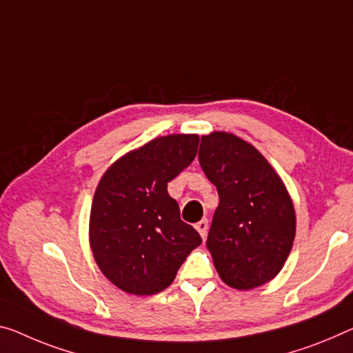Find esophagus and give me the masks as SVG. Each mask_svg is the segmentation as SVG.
<instances>
[{"label": "esophagus", "mask_w": 353, "mask_h": 353, "mask_svg": "<svg viewBox=\"0 0 353 353\" xmlns=\"http://www.w3.org/2000/svg\"><path fill=\"white\" fill-rule=\"evenodd\" d=\"M195 229H197V232L200 233V236L203 238H207V233H208V221L207 219H202V221H199L197 224H195Z\"/></svg>", "instance_id": "1"}]
</instances>
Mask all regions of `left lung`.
<instances>
[{"label": "left lung", "mask_w": 353, "mask_h": 353, "mask_svg": "<svg viewBox=\"0 0 353 353\" xmlns=\"http://www.w3.org/2000/svg\"><path fill=\"white\" fill-rule=\"evenodd\" d=\"M199 162L219 195L207 238L219 278L236 290L270 283L296 230L284 181L256 146L230 132L202 135Z\"/></svg>", "instance_id": "1"}]
</instances>
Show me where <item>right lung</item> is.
<instances>
[{
    "instance_id": "obj_1",
    "label": "right lung",
    "mask_w": 353,
    "mask_h": 353,
    "mask_svg": "<svg viewBox=\"0 0 353 353\" xmlns=\"http://www.w3.org/2000/svg\"><path fill=\"white\" fill-rule=\"evenodd\" d=\"M197 134H170L123 154L97 184L90 246L102 274L126 294L167 289L202 238L180 219L167 183L197 154Z\"/></svg>"
}]
</instances>
